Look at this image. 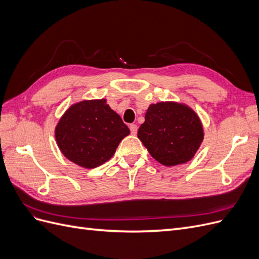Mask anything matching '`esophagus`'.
I'll list each match as a JSON object with an SVG mask.
<instances>
[{"instance_id":"esophagus-1","label":"esophagus","mask_w":259,"mask_h":259,"mask_svg":"<svg viewBox=\"0 0 259 259\" xmlns=\"http://www.w3.org/2000/svg\"><path fill=\"white\" fill-rule=\"evenodd\" d=\"M130 130H131V134H132V135H136V134H137L138 127H137L136 124H131V125H130Z\"/></svg>"}]
</instances>
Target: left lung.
Returning a JSON list of instances; mask_svg holds the SVG:
<instances>
[{
	"mask_svg": "<svg viewBox=\"0 0 259 259\" xmlns=\"http://www.w3.org/2000/svg\"><path fill=\"white\" fill-rule=\"evenodd\" d=\"M137 136L153 159L174 166L193 158L204 132L200 117L190 107L162 101L149 106Z\"/></svg>",
	"mask_w": 259,
	"mask_h": 259,
	"instance_id": "8db88e82",
	"label": "left lung"
}]
</instances>
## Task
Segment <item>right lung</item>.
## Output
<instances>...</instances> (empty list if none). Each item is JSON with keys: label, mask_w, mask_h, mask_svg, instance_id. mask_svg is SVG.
<instances>
[{"label": "right lung", "mask_w": 259, "mask_h": 259, "mask_svg": "<svg viewBox=\"0 0 259 259\" xmlns=\"http://www.w3.org/2000/svg\"><path fill=\"white\" fill-rule=\"evenodd\" d=\"M128 134L130 130L121 116L104 98L72 105L55 128L62 154L85 168H95L110 160L121 140Z\"/></svg>", "instance_id": "1"}]
</instances>
